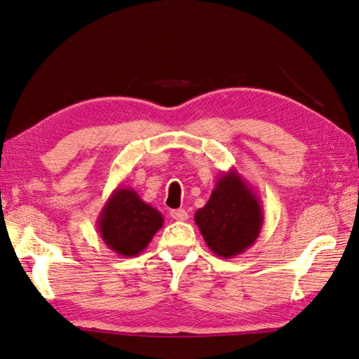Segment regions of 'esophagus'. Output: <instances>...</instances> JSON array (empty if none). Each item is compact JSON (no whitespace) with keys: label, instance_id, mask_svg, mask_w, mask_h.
Wrapping results in <instances>:
<instances>
[{"label":"esophagus","instance_id":"34e87169","mask_svg":"<svg viewBox=\"0 0 359 359\" xmlns=\"http://www.w3.org/2000/svg\"><path fill=\"white\" fill-rule=\"evenodd\" d=\"M171 217L174 220H180V222H184V220L188 219V212L184 208H177V210H171Z\"/></svg>","mask_w":359,"mask_h":359}]
</instances>
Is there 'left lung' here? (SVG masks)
I'll return each mask as SVG.
<instances>
[{
  "instance_id": "1",
  "label": "left lung",
  "mask_w": 359,
  "mask_h": 359,
  "mask_svg": "<svg viewBox=\"0 0 359 359\" xmlns=\"http://www.w3.org/2000/svg\"><path fill=\"white\" fill-rule=\"evenodd\" d=\"M196 225L208 248L230 259L256 242L264 224V210L257 193L238 170L222 172L208 202L194 215Z\"/></svg>"
}]
</instances>
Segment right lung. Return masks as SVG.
<instances>
[{
	"label": "right lung",
	"instance_id": "1",
	"mask_svg": "<svg viewBox=\"0 0 359 359\" xmlns=\"http://www.w3.org/2000/svg\"><path fill=\"white\" fill-rule=\"evenodd\" d=\"M162 226V212L143 202L135 189L125 187L114 189L97 219L103 242L125 257L140 255Z\"/></svg>",
	"mask_w": 359,
	"mask_h": 359
}]
</instances>
